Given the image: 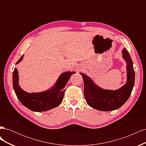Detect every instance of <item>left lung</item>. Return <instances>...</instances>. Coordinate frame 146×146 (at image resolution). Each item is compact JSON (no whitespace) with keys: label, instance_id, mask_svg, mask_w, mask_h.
I'll return each instance as SVG.
<instances>
[{"label":"left lung","instance_id":"1","mask_svg":"<svg viewBox=\"0 0 146 146\" xmlns=\"http://www.w3.org/2000/svg\"><path fill=\"white\" fill-rule=\"evenodd\" d=\"M122 54L127 64V81L120 89L116 91L101 89L86 75L80 73L84 81V96L91 107L100 111H112L120 108L129 98L135 83V70L126 48L122 50Z\"/></svg>","mask_w":146,"mask_h":146}]
</instances>
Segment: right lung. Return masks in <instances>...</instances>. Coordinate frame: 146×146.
Masks as SVG:
<instances>
[{
  "label": "right lung",
  "mask_w": 146,
  "mask_h": 146,
  "mask_svg": "<svg viewBox=\"0 0 146 146\" xmlns=\"http://www.w3.org/2000/svg\"><path fill=\"white\" fill-rule=\"evenodd\" d=\"M22 56L16 64L23 58ZM74 72L63 73L60 76L55 87L46 92L28 93L22 90L18 85V72L15 68L13 72V85L17 98L25 107L33 111H45L58 107L62 102L64 94V87Z\"/></svg>",
  "instance_id": "obj_1"
}]
</instances>
